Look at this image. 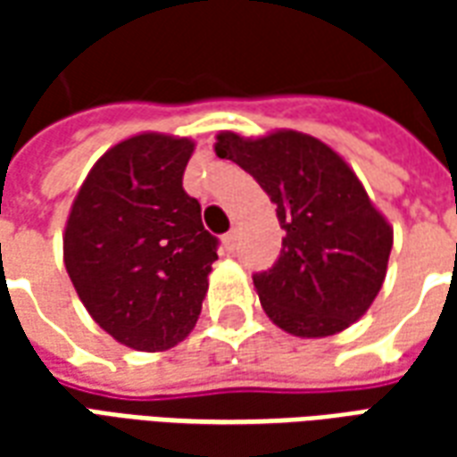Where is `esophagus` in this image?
Returning <instances> with one entry per match:
<instances>
[{"instance_id": "obj_1", "label": "esophagus", "mask_w": 457, "mask_h": 457, "mask_svg": "<svg viewBox=\"0 0 457 457\" xmlns=\"http://www.w3.org/2000/svg\"><path fill=\"white\" fill-rule=\"evenodd\" d=\"M222 245H225L228 252H235V247H237V232H228V235L222 237Z\"/></svg>"}]
</instances>
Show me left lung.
<instances>
[{
    "mask_svg": "<svg viewBox=\"0 0 457 457\" xmlns=\"http://www.w3.org/2000/svg\"><path fill=\"white\" fill-rule=\"evenodd\" d=\"M215 154L254 176L287 232L277 264L254 274L271 323L296 337H328L360 320L386 277L394 229L347 161L294 129L257 139L220 131Z\"/></svg>",
    "mask_w": 457,
    "mask_h": 457,
    "instance_id": "left-lung-1",
    "label": "left lung"
}]
</instances>
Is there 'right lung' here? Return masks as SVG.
Instances as JSON below:
<instances>
[{"instance_id": "1", "label": "right lung", "mask_w": 457, "mask_h": 457, "mask_svg": "<svg viewBox=\"0 0 457 457\" xmlns=\"http://www.w3.org/2000/svg\"><path fill=\"white\" fill-rule=\"evenodd\" d=\"M195 141L141 131L97 159L73 200L63 262L104 333L141 353L186 340L208 294L218 239L183 190Z\"/></svg>"}]
</instances>
